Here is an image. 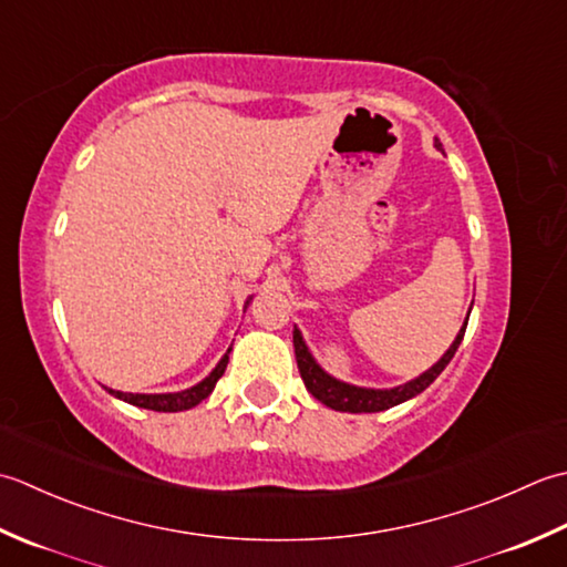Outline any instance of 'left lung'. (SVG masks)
<instances>
[{"label": "left lung", "mask_w": 567, "mask_h": 567, "mask_svg": "<svg viewBox=\"0 0 567 567\" xmlns=\"http://www.w3.org/2000/svg\"><path fill=\"white\" fill-rule=\"evenodd\" d=\"M435 146H441V142H435ZM470 318V316H467ZM465 328H467V320L465 326L460 328L455 342L450 344V350L441 357V362L433 364L429 372L421 374L419 379L409 381V384L396 386V389H360V386H350V384H342V381L328 377L322 369L313 362V357H310L308 348L303 344V338H300V332L293 330V348H296V362H298V372L300 379H303L306 389L313 394L318 401L326 403V406L334 409V411H348V413H374V411H386L391 406H396V403H403L413 399L415 394H421L423 389H429L433 381L437 379V374L443 372L447 367V362L453 360L462 338H465Z\"/></svg>", "instance_id": "1"}]
</instances>
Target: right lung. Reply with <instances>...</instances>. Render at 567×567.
I'll list each match as a JSON object with an SVG mask.
<instances>
[{"label":"right lung","mask_w":567,"mask_h":567,"mask_svg":"<svg viewBox=\"0 0 567 567\" xmlns=\"http://www.w3.org/2000/svg\"><path fill=\"white\" fill-rule=\"evenodd\" d=\"M227 362H229V350L223 360H219V364L213 369L210 377L203 379L198 386L181 391V394H124V391H112V389H110V394H114L117 399L132 403V406H138V409H152V411H164V413L186 411V409L198 406L203 399L213 394L217 379L225 374Z\"/></svg>","instance_id":"obj_1"}]
</instances>
